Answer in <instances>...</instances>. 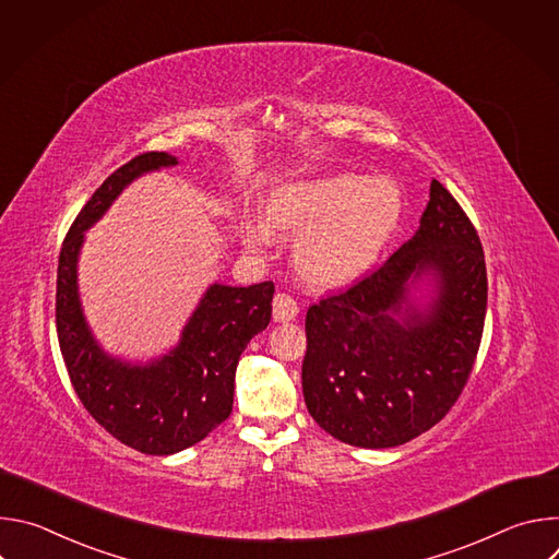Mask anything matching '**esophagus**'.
<instances>
[{
    "instance_id": "obj_1",
    "label": "esophagus",
    "mask_w": 559,
    "mask_h": 559,
    "mask_svg": "<svg viewBox=\"0 0 559 559\" xmlns=\"http://www.w3.org/2000/svg\"><path fill=\"white\" fill-rule=\"evenodd\" d=\"M272 313H274V321L276 323H287L294 321L296 313H298V305L289 294H276L274 302H272Z\"/></svg>"
}]
</instances>
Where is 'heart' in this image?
<instances>
[{"instance_id":"1","label":"heart","mask_w":559,"mask_h":559,"mask_svg":"<svg viewBox=\"0 0 559 559\" xmlns=\"http://www.w3.org/2000/svg\"><path fill=\"white\" fill-rule=\"evenodd\" d=\"M405 212V190L393 177L338 173L287 181L272 190L267 218L248 216L241 241L263 254L276 229L296 231L294 267L311 285L338 287L362 276L382 254Z\"/></svg>"}]
</instances>
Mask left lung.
Wrapping results in <instances>:
<instances>
[{
  "mask_svg": "<svg viewBox=\"0 0 559 559\" xmlns=\"http://www.w3.org/2000/svg\"><path fill=\"white\" fill-rule=\"evenodd\" d=\"M485 316L483 243L433 181L409 241L373 274L307 309V412L352 447L389 449L418 438L457 401Z\"/></svg>",
  "mask_w": 559,
  "mask_h": 559,
  "instance_id": "1",
  "label": "left lung"
}]
</instances>
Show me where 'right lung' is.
I'll use <instances>...</instances> for the list:
<instances>
[{"mask_svg": "<svg viewBox=\"0 0 559 559\" xmlns=\"http://www.w3.org/2000/svg\"><path fill=\"white\" fill-rule=\"evenodd\" d=\"M175 166V154L145 152L112 173L74 218L57 267V336L79 401L110 436L147 455L179 453L227 420L238 358L270 325L274 296L272 281L212 283L166 354L130 360L104 349L79 296L86 231L132 181Z\"/></svg>", "mask_w": 559, "mask_h": 559, "instance_id": "right-lung-1", "label": "right lung"}]
</instances>
